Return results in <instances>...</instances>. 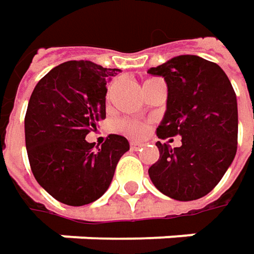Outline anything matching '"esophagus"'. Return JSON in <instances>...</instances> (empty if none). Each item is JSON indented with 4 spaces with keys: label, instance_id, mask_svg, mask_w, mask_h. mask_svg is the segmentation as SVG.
<instances>
[{
    "label": "esophagus",
    "instance_id": "34e87169",
    "mask_svg": "<svg viewBox=\"0 0 254 254\" xmlns=\"http://www.w3.org/2000/svg\"><path fill=\"white\" fill-rule=\"evenodd\" d=\"M130 146H131V149L137 150V149H138V147H141L143 144H141L140 141H134V140H133V141H130Z\"/></svg>",
    "mask_w": 254,
    "mask_h": 254
}]
</instances>
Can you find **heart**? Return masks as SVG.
<instances>
[{"label": "heart", "mask_w": 254, "mask_h": 254, "mask_svg": "<svg viewBox=\"0 0 254 254\" xmlns=\"http://www.w3.org/2000/svg\"><path fill=\"white\" fill-rule=\"evenodd\" d=\"M118 130L128 136H141L144 133V124L134 120H123L118 123Z\"/></svg>", "instance_id": "obj_1"}]
</instances>
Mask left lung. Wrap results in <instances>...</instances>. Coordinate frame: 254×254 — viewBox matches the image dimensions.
Returning a JSON list of instances; mask_svg holds the SVG:
<instances>
[{"mask_svg": "<svg viewBox=\"0 0 254 254\" xmlns=\"http://www.w3.org/2000/svg\"><path fill=\"white\" fill-rule=\"evenodd\" d=\"M168 85L159 138L181 136L173 147L157 141L159 160L149 176L162 193L193 201L215 188L237 152V98L226 72L199 56L182 55L147 70Z\"/></svg>", "mask_w": 254, "mask_h": 254, "instance_id": "obj_1", "label": "left lung"}]
</instances>
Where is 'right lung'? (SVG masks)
Instances as JSON below:
<instances>
[{
	"mask_svg": "<svg viewBox=\"0 0 254 254\" xmlns=\"http://www.w3.org/2000/svg\"><path fill=\"white\" fill-rule=\"evenodd\" d=\"M117 72L89 61H69L45 75L30 97L24 118L30 168L40 187L62 204L97 201L130 149L118 134H110L101 147L85 140L105 118L107 81Z\"/></svg>",
	"mask_w": 254,
	"mask_h": 254,
	"instance_id": "right-lung-1",
	"label": "right lung"
}]
</instances>
